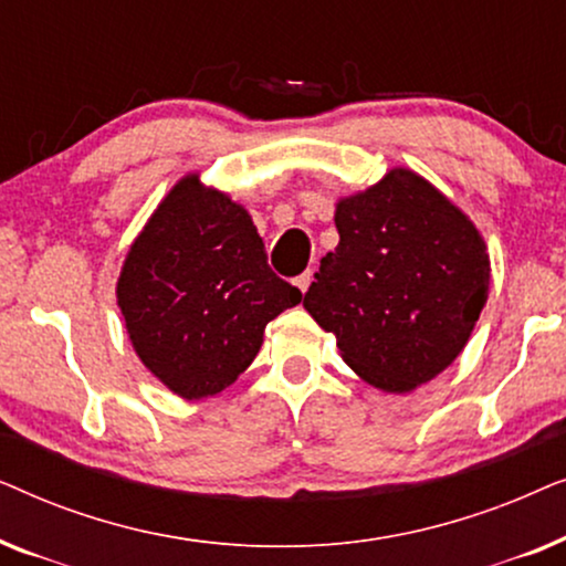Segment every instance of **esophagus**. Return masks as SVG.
I'll use <instances>...</instances> for the list:
<instances>
[{"instance_id": "1", "label": "esophagus", "mask_w": 566, "mask_h": 566, "mask_svg": "<svg viewBox=\"0 0 566 566\" xmlns=\"http://www.w3.org/2000/svg\"><path fill=\"white\" fill-rule=\"evenodd\" d=\"M312 277H314V275H312V270H306V273H301L293 283H296V289H298L301 293H306L308 285H312Z\"/></svg>"}]
</instances>
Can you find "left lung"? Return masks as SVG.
Segmentation results:
<instances>
[{"label": "left lung", "instance_id": "1", "mask_svg": "<svg viewBox=\"0 0 566 566\" xmlns=\"http://www.w3.org/2000/svg\"><path fill=\"white\" fill-rule=\"evenodd\" d=\"M339 244L304 308L376 389L412 391L459 358L490 291V254L469 216L412 169L337 203Z\"/></svg>", "mask_w": 566, "mask_h": 566}]
</instances>
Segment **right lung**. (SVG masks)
<instances>
[{
    "instance_id": "right-lung-1",
    "label": "right lung",
    "mask_w": 566,
    "mask_h": 566,
    "mask_svg": "<svg viewBox=\"0 0 566 566\" xmlns=\"http://www.w3.org/2000/svg\"><path fill=\"white\" fill-rule=\"evenodd\" d=\"M115 296L144 366L200 399L250 368L268 322L301 291L270 270L250 213L188 175L134 239Z\"/></svg>"
}]
</instances>
